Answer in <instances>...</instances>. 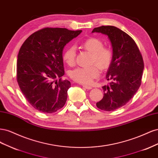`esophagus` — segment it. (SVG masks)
Segmentation results:
<instances>
[{"label":"esophagus","mask_w":158,"mask_h":158,"mask_svg":"<svg viewBox=\"0 0 158 158\" xmlns=\"http://www.w3.org/2000/svg\"><path fill=\"white\" fill-rule=\"evenodd\" d=\"M82 86H83L84 88L87 89H91L92 88V86H89V85H85V84H83V85H82Z\"/></svg>","instance_id":"1"}]
</instances>
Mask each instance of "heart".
<instances>
[{
  "instance_id": "heart-1",
  "label": "heart",
  "mask_w": 158,
  "mask_h": 158,
  "mask_svg": "<svg viewBox=\"0 0 158 158\" xmlns=\"http://www.w3.org/2000/svg\"><path fill=\"white\" fill-rule=\"evenodd\" d=\"M81 46L92 53L90 63L95 64L88 67H78L71 70L69 75L72 79L78 83L89 84L99 76L98 66L102 70L109 67L113 59V52L109 48L103 47V42L96 37L88 38L82 43ZM75 59L76 49L73 46L67 47L63 54L64 62L69 66H73L75 63Z\"/></svg>"
}]
</instances>
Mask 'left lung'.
Returning a JSON list of instances; mask_svg holds the SVG:
<instances>
[{"label": "left lung", "instance_id": "obj_1", "mask_svg": "<svg viewBox=\"0 0 158 158\" xmlns=\"http://www.w3.org/2000/svg\"><path fill=\"white\" fill-rule=\"evenodd\" d=\"M94 32L107 35L113 49L106 74V79L111 82L102 87L103 98L96 106L103 111H114L126 105L140 88L144 62L135 41L119 28L103 26L95 27Z\"/></svg>", "mask_w": 158, "mask_h": 158}]
</instances>
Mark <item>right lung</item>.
Segmentation results:
<instances>
[{"label": "right lung", "mask_w": 158, "mask_h": 158, "mask_svg": "<svg viewBox=\"0 0 158 158\" xmlns=\"http://www.w3.org/2000/svg\"><path fill=\"white\" fill-rule=\"evenodd\" d=\"M82 31L46 27L33 33L22 45L17 82L27 102L38 111L52 113L64 106L70 82L61 79L64 74L63 51Z\"/></svg>", "instance_id": "1"}]
</instances>
